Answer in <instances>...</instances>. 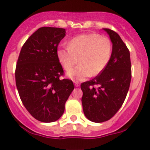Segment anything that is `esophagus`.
I'll return each instance as SVG.
<instances>
[{
	"mask_svg": "<svg viewBox=\"0 0 150 150\" xmlns=\"http://www.w3.org/2000/svg\"><path fill=\"white\" fill-rule=\"evenodd\" d=\"M74 84H75V86H76V87H78V86H79V83H78V82L74 81Z\"/></svg>",
	"mask_w": 150,
	"mask_h": 150,
	"instance_id": "1",
	"label": "esophagus"
}]
</instances>
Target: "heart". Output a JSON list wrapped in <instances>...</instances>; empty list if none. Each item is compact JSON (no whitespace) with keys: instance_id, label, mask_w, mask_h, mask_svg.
Instances as JSON below:
<instances>
[{"instance_id":"b5f03b06","label":"heart","mask_w":150,"mask_h":150,"mask_svg":"<svg viewBox=\"0 0 150 150\" xmlns=\"http://www.w3.org/2000/svg\"><path fill=\"white\" fill-rule=\"evenodd\" d=\"M112 46L107 37L98 34L76 36L69 41L67 48H59L57 56L65 71L71 69L79 59L80 66L67 73L74 81H83L104 71L112 56Z\"/></svg>"}]
</instances>
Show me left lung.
<instances>
[{
    "label": "left lung",
    "instance_id": "obj_1",
    "mask_svg": "<svg viewBox=\"0 0 150 150\" xmlns=\"http://www.w3.org/2000/svg\"><path fill=\"white\" fill-rule=\"evenodd\" d=\"M112 43V56L106 68L81 84L82 104L86 117L94 122L110 120L120 109L132 79L130 52L116 32L104 28Z\"/></svg>",
    "mask_w": 150,
    "mask_h": 150
}]
</instances>
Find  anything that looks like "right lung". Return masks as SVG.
Masks as SVG:
<instances>
[{
  "instance_id": "right-lung-1",
  "label": "right lung",
  "mask_w": 150,
  "mask_h": 150,
  "mask_svg": "<svg viewBox=\"0 0 150 150\" xmlns=\"http://www.w3.org/2000/svg\"><path fill=\"white\" fill-rule=\"evenodd\" d=\"M65 29L42 27L22 46L16 67V84L22 104L38 121L52 122L64 111L74 88L72 80L60 79L63 68L57 56Z\"/></svg>"
}]
</instances>
